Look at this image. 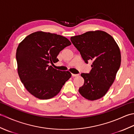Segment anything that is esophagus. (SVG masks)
Masks as SVG:
<instances>
[{
	"label": "esophagus",
	"instance_id": "esophagus-1",
	"mask_svg": "<svg viewBox=\"0 0 134 134\" xmlns=\"http://www.w3.org/2000/svg\"><path fill=\"white\" fill-rule=\"evenodd\" d=\"M78 75H79L78 74H72V76H74H74H78Z\"/></svg>",
	"mask_w": 134,
	"mask_h": 134
}]
</instances>
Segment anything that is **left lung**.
Instances as JSON below:
<instances>
[{
	"instance_id": "1",
	"label": "left lung",
	"mask_w": 134,
	"mask_h": 134,
	"mask_svg": "<svg viewBox=\"0 0 134 134\" xmlns=\"http://www.w3.org/2000/svg\"><path fill=\"white\" fill-rule=\"evenodd\" d=\"M70 40L86 63L93 61L90 72L81 74L84 83L79 87V93L91 101L102 98L112 86L120 66L117 43L109 34L101 30L87 32Z\"/></svg>"
}]
</instances>
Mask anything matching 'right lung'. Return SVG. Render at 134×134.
I'll return each instance as SVG.
<instances>
[{
	"label": "right lung",
	"mask_w": 134,
	"mask_h": 134,
	"mask_svg": "<svg viewBox=\"0 0 134 134\" xmlns=\"http://www.w3.org/2000/svg\"><path fill=\"white\" fill-rule=\"evenodd\" d=\"M71 44L63 36L43 32L30 34L19 44L16 52L18 73L31 94L47 99L60 92L71 74L49 65L58 62L59 52Z\"/></svg>",
	"instance_id": "1"
}]
</instances>
